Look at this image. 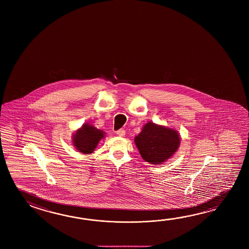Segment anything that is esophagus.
I'll return each mask as SVG.
<instances>
[{"mask_svg": "<svg viewBox=\"0 0 249 249\" xmlns=\"http://www.w3.org/2000/svg\"><path fill=\"white\" fill-rule=\"evenodd\" d=\"M117 134L118 136H120V137H124L125 135V131L124 129H120V130L117 131Z\"/></svg>", "mask_w": 249, "mask_h": 249, "instance_id": "34e87169", "label": "esophagus"}]
</instances>
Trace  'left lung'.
<instances>
[{
	"mask_svg": "<svg viewBox=\"0 0 249 249\" xmlns=\"http://www.w3.org/2000/svg\"><path fill=\"white\" fill-rule=\"evenodd\" d=\"M134 142L146 162L161 164L177 151L180 138L175 129L148 122L134 138Z\"/></svg>",
	"mask_w": 249,
	"mask_h": 249,
	"instance_id": "8db88e82",
	"label": "left lung"
}]
</instances>
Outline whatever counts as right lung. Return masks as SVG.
Instances as JSON below:
<instances>
[{
  "label": "right lung",
  "instance_id": "1",
  "mask_svg": "<svg viewBox=\"0 0 249 249\" xmlns=\"http://www.w3.org/2000/svg\"><path fill=\"white\" fill-rule=\"evenodd\" d=\"M104 133L90 124H84L74 132L72 142L81 153H92L100 141L104 138Z\"/></svg>",
  "mask_w": 249,
  "mask_h": 249
}]
</instances>
